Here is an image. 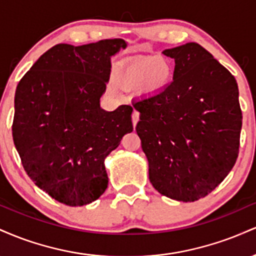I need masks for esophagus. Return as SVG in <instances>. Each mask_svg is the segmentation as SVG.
<instances>
[{
	"instance_id": "obj_1",
	"label": "esophagus",
	"mask_w": 256,
	"mask_h": 256,
	"mask_svg": "<svg viewBox=\"0 0 256 256\" xmlns=\"http://www.w3.org/2000/svg\"><path fill=\"white\" fill-rule=\"evenodd\" d=\"M138 120H140V113L137 110H134L132 112V124H134V126H136Z\"/></svg>"
}]
</instances>
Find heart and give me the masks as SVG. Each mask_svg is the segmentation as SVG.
I'll return each mask as SVG.
<instances>
[{
    "label": "heart",
    "instance_id": "heart-1",
    "mask_svg": "<svg viewBox=\"0 0 256 256\" xmlns=\"http://www.w3.org/2000/svg\"><path fill=\"white\" fill-rule=\"evenodd\" d=\"M173 64L165 56L132 60L116 72V82L125 90L142 88L148 92H161L171 84Z\"/></svg>",
    "mask_w": 256,
    "mask_h": 256
}]
</instances>
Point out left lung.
<instances>
[{
  "label": "left lung",
  "instance_id": "8db88e82",
  "mask_svg": "<svg viewBox=\"0 0 256 256\" xmlns=\"http://www.w3.org/2000/svg\"><path fill=\"white\" fill-rule=\"evenodd\" d=\"M162 52L174 58L173 82L132 102L140 112L136 131L152 186L172 200L194 202L224 180L238 156V86L198 43Z\"/></svg>",
  "mask_w": 256,
  "mask_h": 256
}]
</instances>
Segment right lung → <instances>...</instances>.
<instances>
[{"instance_id":"obj_1","label":"right lung","mask_w":256,"mask_h":256,"mask_svg":"<svg viewBox=\"0 0 256 256\" xmlns=\"http://www.w3.org/2000/svg\"><path fill=\"white\" fill-rule=\"evenodd\" d=\"M122 38L46 52L19 82L13 140L28 177L61 204H91L106 192L104 160L132 132V107L106 112L100 98Z\"/></svg>"}]
</instances>
